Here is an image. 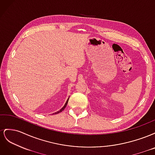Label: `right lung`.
Listing matches in <instances>:
<instances>
[{
    "mask_svg": "<svg viewBox=\"0 0 155 155\" xmlns=\"http://www.w3.org/2000/svg\"><path fill=\"white\" fill-rule=\"evenodd\" d=\"M68 100H69V98H68ZM68 100L67 101V102L66 103H65V104H64V105L63 106V107L62 108V109H60V110H59L58 112H55V114H58V113H59V112H61V111H63L64 109H65V107H67V104H68Z\"/></svg>",
    "mask_w": 155,
    "mask_h": 155,
    "instance_id": "right-lung-1",
    "label": "right lung"
}]
</instances>
